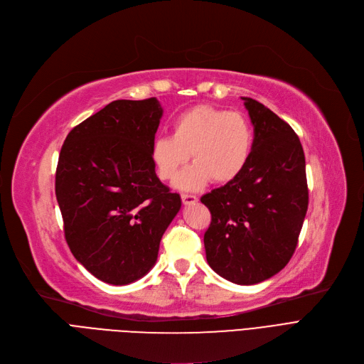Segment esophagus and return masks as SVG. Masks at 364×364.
Listing matches in <instances>:
<instances>
[{
    "label": "esophagus",
    "mask_w": 364,
    "mask_h": 364,
    "mask_svg": "<svg viewBox=\"0 0 364 364\" xmlns=\"http://www.w3.org/2000/svg\"><path fill=\"white\" fill-rule=\"evenodd\" d=\"M181 200L184 205H192V203H196L198 202V198L195 195H187V193H183L181 195Z\"/></svg>",
    "instance_id": "34e87169"
}]
</instances>
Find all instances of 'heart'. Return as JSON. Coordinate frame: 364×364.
<instances>
[{"instance_id":"heart-1","label":"heart","mask_w":364,"mask_h":364,"mask_svg":"<svg viewBox=\"0 0 364 364\" xmlns=\"http://www.w3.org/2000/svg\"><path fill=\"white\" fill-rule=\"evenodd\" d=\"M254 131L243 114L213 106L187 109L172 122V136L151 141L150 158L161 180H176L180 190H199L214 180L230 183L240 176L252 155Z\"/></svg>"}]
</instances>
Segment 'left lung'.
Listing matches in <instances>:
<instances>
[{
	"label": "left lung",
	"mask_w": 364,
	"mask_h": 364,
	"mask_svg": "<svg viewBox=\"0 0 364 364\" xmlns=\"http://www.w3.org/2000/svg\"><path fill=\"white\" fill-rule=\"evenodd\" d=\"M254 125L250 162L233 181L200 202L211 211L203 236L211 269L236 284H255L292 258L309 208L305 156L289 124L242 97Z\"/></svg>",
	"instance_id": "obj_1"
}]
</instances>
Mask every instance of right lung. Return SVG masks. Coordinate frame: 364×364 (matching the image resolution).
<instances>
[{
	"mask_svg": "<svg viewBox=\"0 0 364 364\" xmlns=\"http://www.w3.org/2000/svg\"><path fill=\"white\" fill-rule=\"evenodd\" d=\"M162 112L155 97L114 100L76 125L60 150L55 198L69 250L110 284L150 272L181 208L150 158Z\"/></svg>",
	"mask_w": 364,
	"mask_h": 364,
	"instance_id": "1",
	"label": "right lung"
}]
</instances>
